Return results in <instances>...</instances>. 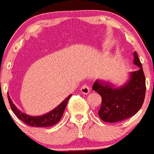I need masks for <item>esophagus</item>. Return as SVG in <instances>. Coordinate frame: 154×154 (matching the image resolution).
<instances>
[{
	"label": "esophagus",
	"mask_w": 154,
	"mask_h": 154,
	"mask_svg": "<svg viewBox=\"0 0 154 154\" xmlns=\"http://www.w3.org/2000/svg\"><path fill=\"white\" fill-rule=\"evenodd\" d=\"M90 87L87 86V84H84V85L82 86L81 88H80V92H81L83 94H88L90 93Z\"/></svg>",
	"instance_id": "1"
}]
</instances>
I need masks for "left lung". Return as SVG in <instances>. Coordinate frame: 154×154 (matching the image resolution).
<instances>
[{"mask_svg":"<svg viewBox=\"0 0 154 154\" xmlns=\"http://www.w3.org/2000/svg\"><path fill=\"white\" fill-rule=\"evenodd\" d=\"M134 63L139 70L131 72L124 86L114 87L109 83L97 80L93 90L102 97L99 116L106 122L115 123L129 119L140 110L146 93V80L137 53H134Z\"/></svg>","mask_w":154,"mask_h":154,"instance_id":"left-lung-1","label":"left lung"}]
</instances>
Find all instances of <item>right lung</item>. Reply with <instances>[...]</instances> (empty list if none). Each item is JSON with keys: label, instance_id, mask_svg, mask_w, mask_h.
Wrapping results in <instances>:
<instances>
[{"label": "right lung", "instance_id": "obj_1", "mask_svg": "<svg viewBox=\"0 0 154 154\" xmlns=\"http://www.w3.org/2000/svg\"><path fill=\"white\" fill-rule=\"evenodd\" d=\"M71 94L67 97L62 103L57 106L55 109L51 111L50 112L47 113L45 115H43L41 116H31L29 115L23 113L17 108V106L14 104L13 101L11 100L9 94L8 93V101H9L10 106H11V109L14 112L15 116L18 118L20 120H21L26 125L31 127H37V128H46L52 126L54 125L57 124L61 119L65 109L66 106L67 104V102L70 100Z\"/></svg>", "mask_w": 154, "mask_h": 154}]
</instances>
